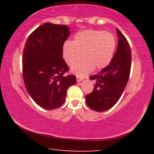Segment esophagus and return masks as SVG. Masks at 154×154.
<instances>
[{
	"label": "esophagus",
	"instance_id": "esophagus-1",
	"mask_svg": "<svg viewBox=\"0 0 154 154\" xmlns=\"http://www.w3.org/2000/svg\"><path fill=\"white\" fill-rule=\"evenodd\" d=\"M82 80H83L82 78H81L79 77H77V82H81V81H82Z\"/></svg>",
	"mask_w": 154,
	"mask_h": 154
}]
</instances>
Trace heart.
Instances as JSON below:
<instances>
[{"mask_svg":"<svg viewBox=\"0 0 154 154\" xmlns=\"http://www.w3.org/2000/svg\"><path fill=\"white\" fill-rule=\"evenodd\" d=\"M116 47L114 35L102 30H88L75 35L72 41L63 45V58L71 66L81 56L83 59L72 65L71 71L77 77H84L94 69H101L110 63Z\"/></svg>","mask_w":154,"mask_h":154,"instance_id":"1","label":"heart"}]
</instances>
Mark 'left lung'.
<instances>
[{"label":"left lung","mask_w":154,"mask_h":154,"mask_svg":"<svg viewBox=\"0 0 154 154\" xmlns=\"http://www.w3.org/2000/svg\"><path fill=\"white\" fill-rule=\"evenodd\" d=\"M118 45L107 66L90 78L95 82L93 92L85 96L88 106L102 112L116 105L123 93L129 79L131 67V49L129 43L118 28Z\"/></svg>","instance_id":"1"}]
</instances>
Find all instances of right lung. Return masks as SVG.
<instances>
[{"instance_id":"right-lung-1","label":"right lung","mask_w":154,"mask_h":154,"mask_svg":"<svg viewBox=\"0 0 154 154\" xmlns=\"http://www.w3.org/2000/svg\"><path fill=\"white\" fill-rule=\"evenodd\" d=\"M70 35L66 25L45 23L28 36L23 51L22 71L25 87L32 100L52 110L64 103L68 88L77 82L62 58L63 45Z\"/></svg>"}]
</instances>
